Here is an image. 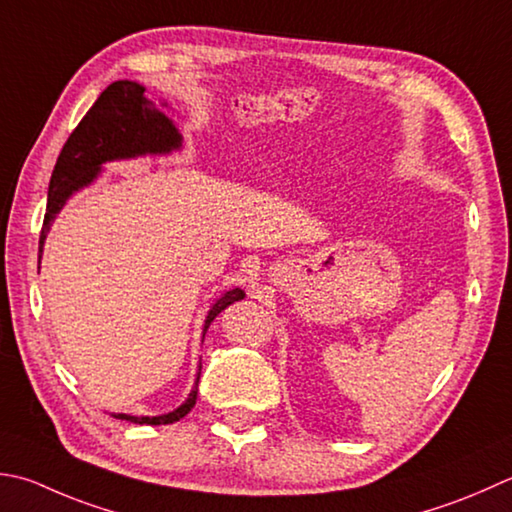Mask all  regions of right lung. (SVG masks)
<instances>
[{"instance_id": "obj_1", "label": "right lung", "mask_w": 512, "mask_h": 512, "mask_svg": "<svg viewBox=\"0 0 512 512\" xmlns=\"http://www.w3.org/2000/svg\"><path fill=\"white\" fill-rule=\"evenodd\" d=\"M144 86L137 82L110 84L97 102L90 106L82 122L70 133L62 153L57 157V164L48 184V206L44 215L42 235H39V259H42L44 239L48 228L53 224L59 210L64 208L66 199L75 190L88 186L102 170V164L115 162V159H133L139 155H166L182 146V135L175 124L144 95ZM244 299L242 288H233L224 293L217 302L210 306L204 335L210 322L222 313L226 306ZM202 368V366H199ZM197 382L190 390L186 402L175 408L173 413L159 417H133V415H113L115 419H126L133 424H173L190 413V408L197 402Z\"/></svg>"}]
</instances>
